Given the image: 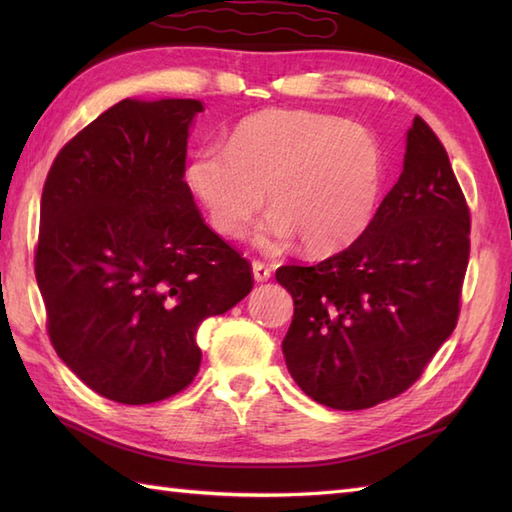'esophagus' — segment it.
I'll return each instance as SVG.
<instances>
[{"instance_id":"obj_1","label":"esophagus","mask_w":512,"mask_h":512,"mask_svg":"<svg viewBox=\"0 0 512 512\" xmlns=\"http://www.w3.org/2000/svg\"><path fill=\"white\" fill-rule=\"evenodd\" d=\"M270 275H273V270H270L268 264L253 262V279L257 281V284H262V281H268Z\"/></svg>"}]
</instances>
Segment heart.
I'll return each mask as SVG.
<instances>
[{"mask_svg":"<svg viewBox=\"0 0 512 512\" xmlns=\"http://www.w3.org/2000/svg\"><path fill=\"white\" fill-rule=\"evenodd\" d=\"M184 184L224 237H244L268 198L275 209L259 228V244L301 237L312 253H332L352 244L372 220L383 154L361 125L273 107L239 121L226 147L193 149Z\"/></svg>","mask_w":512,"mask_h":512,"instance_id":"1","label":"heart"}]
</instances>
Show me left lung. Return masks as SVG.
Masks as SVG:
<instances>
[{
    "instance_id": "1",
    "label": "left lung",
    "mask_w": 512,
    "mask_h": 512,
    "mask_svg": "<svg viewBox=\"0 0 512 512\" xmlns=\"http://www.w3.org/2000/svg\"><path fill=\"white\" fill-rule=\"evenodd\" d=\"M471 215L447 151L420 116L402 173L363 235L314 266H281L295 314L281 350L325 407L356 411L420 378L460 314Z\"/></svg>"
}]
</instances>
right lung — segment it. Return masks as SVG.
Here are the masks:
<instances>
[{"label":"right lung","instance_id":"right-lung-1","mask_svg":"<svg viewBox=\"0 0 512 512\" xmlns=\"http://www.w3.org/2000/svg\"><path fill=\"white\" fill-rule=\"evenodd\" d=\"M195 99L116 103L54 158L35 275L61 361L96 394L149 405L195 378V332L253 290L250 264L184 184Z\"/></svg>","mask_w":512,"mask_h":512}]
</instances>
